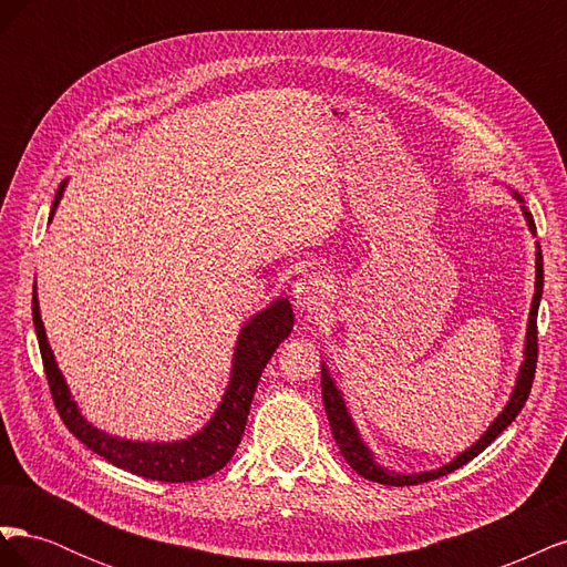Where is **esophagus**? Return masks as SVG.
<instances>
[{"label": "esophagus", "instance_id": "1", "mask_svg": "<svg viewBox=\"0 0 567 567\" xmlns=\"http://www.w3.org/2000/svg\"><path fill=\"white\" fill-rule=\"evenodd\" d=\"M293 300L302 312H317L319 307H323V300H326L323 274L312 271V274H305L302 279H298L293 286Z\"/></svg>", "mask_w": 567, "mask_h": 567}]
</instances>
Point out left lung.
<instances>
[{
  "label": "left lung",
  "instance_id": "left-lung-1",
  "mask_svg": "<svg viewBox=\"0 0 567 567\" xmlns=\"http://www.w3.org/2000/svg\"><path fill=\"white\" fill-rule=\"evenodd\" d=\"M513 198L520 203V210H523V217L527 221V229L532 234H537L535 219H532L529 210L525 208V200L516 192V188H513ZM542 290H544V262H542V248L537 244V252H535V298H532V305H529L523 364L518 369V379H516V385H513L511 398H508L506 406L502 409V414L489 423V427H487L483 435H480V440H475L466 452L456 454L450 463H444V466L433 468V471L394 473V471L381 466V463L375 461L373 452L369 450V444L362 440V435H359L357 425H354L350 411H348L346 398H342V392L338 390L329 367L321 362V400H323V409H326V416H329L331 433H333V440L338 444V450H340L342 458L350 463L352 471H357L362 477L373 480V483H381V485H392V487L421 485V483H427V480L442 477V475H447V473H454L461 466H466L471 458H475L485 447H489V444L496 437H499L513 421H516V416L520 414V409L527 402L532 381H535V369H537V312H539Z\"/></svg>",
  "mask_w": 567,
  "mask_h": 567
}]
</instances>
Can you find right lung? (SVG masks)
<instances>
[{"mask_svg":"<svg viewBox=\"0 0 567 567\" xmlns=\"http://www.w3.org/2000/svg\"><path fill=\"white\" fill-rule=\"evenodd\" d=\"M65 184L68 182H61L59 186L49 219L54 217L59 208ZM293 307H290L286 298H277L241 326V333L236 338L227 390L221 394V402L217 404L213 419L198 433L173 442L125 440L109 435L106 431H99L94 423L82 416L47 340L44 321L40 315L38 286L32 290V323H35L51 398H54L59 416L63 419L65 427L82 444H87L92 452L113 463V466L142 475L146 480H161V483H194V480L208 477L227 466L238 442L244 437L257 381H260L271 354L277 352V348L293 331Z\"/></svg>","mask_w":567,"mask_h":567,"instance_id":"1","label":"right lung"}]
</instances>
